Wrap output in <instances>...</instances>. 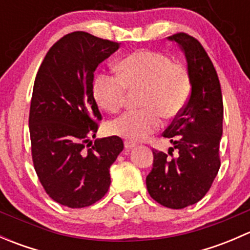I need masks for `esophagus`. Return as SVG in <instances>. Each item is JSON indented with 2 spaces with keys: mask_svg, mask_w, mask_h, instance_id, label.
<instances>
[{
  "mask_svg": "<svg viewBox=\"0 0 250 250\" xmlns=\"http://www.w3.org/2000/svg\"><path fill=\"white\" fill-rule=\"evenodd\" d=\"M137 146V144L133 143V141H125V147L127 150H130V148H134Z\"/></svg>",
  "mask_w": 250,
  "mask_h": 250,
  "instance_id": "esophagus-1",
  "label": "esophagus"
}]
</instances>
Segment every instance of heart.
Here are the masks:
<instances>
[{
  "mask_svg": "<svg viewBox=\"0 0 250 250\" xmlns=\"http://www.w3.org/2000/svg\"><path fill=\"white\" fill-rule=\"evenodd\" d=\"M117 72L98 75L93 94L103 109L118 112L125 106L127 88L144 90L140 99L144 109L123 113L110 125L112 134L127 140L146 139L161 127V116L168 120L175 117L188 99V71L162 53H133L118 64Z\"/></svg>",
  "mask_w": 250,
  "mask_h": 250,
  "instance_id": "heart-1",
  "label": "heart"
}]
</instances>
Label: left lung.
<instances>
[{"mask_svg": "<svg viewBox=\"0 0 250 250\" xmlns=\"http://www.w3.org/2000/svg\"><path fill=\"white\" fill-rule=\"evenodd\" d=\"M168 41L175 42L185 55L191 94L165 132V137L172 139L169 150H178V156L169 158L153 150L146 188L156 202L183 209L202 200L220 168L223 95L213 62L197 40L181 32Z\"/></svg>", "mask_w": 250, "mask_h": 250, "instance_id": "8db88e82", "label": "left lung"}]
</instances>
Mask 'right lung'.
<instances>
[{"label":"right lung","mask_w":250,"mask_h":250,"mask_svg":"<svg viewBox=\"0 0 250 250\" xmlns=\"http://www.w3.org/2000/svg\"><path fill=\"white\" fill-rule=\"evenodd\" d=\"M118 48L117 42L72 32L53 44L36 75L29 116L32 161L49 197L69 208L104 197L111 165L123 150L118 137L89 141L102 120L94 71ZM87 142L92 147L85 150Z\"/></svg>","instance_id":"add662e5"}]
</instances>
